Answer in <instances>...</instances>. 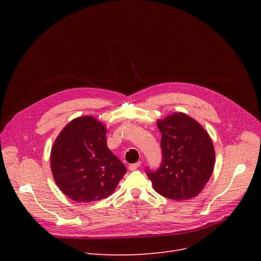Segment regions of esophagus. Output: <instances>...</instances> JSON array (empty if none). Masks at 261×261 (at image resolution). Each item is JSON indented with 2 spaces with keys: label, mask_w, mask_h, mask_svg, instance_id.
<instances>
[{
  "label": "esophagus",
  "mask_w": 261,
  "mask_h": 261,
  "mask_svg": "<svg viewBox=\"0 0 261 261\" xmlns=\"http://www.w3.org/2000/svg\"><path fill=\"white\" fill-rule=\"evenodd\" d=\"M140 166H141V162L134 163V164H130V165H129V169H130L131 171H132V170H136Z\"/></svg>",
  "instance_id": "1"
}]
</instances>
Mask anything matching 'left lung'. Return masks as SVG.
I'll use <instances>...</instances> for the list:
<instances>
[{
    "mask_svg": "<svg viewBox=\"0 0 261 261\" xmlns=\"http://www.w3.org/2000/svg\"><path fill=\"white\" fill-rule=\"evenodd\" d=\"M162 133L163 162L160 169L147 175L154 190L171 200L197 197L214 170L216 154L210 134L185 113L176 112L158 119Z\"/></svg>",
    "mask_w": 261,
    "mask_h": 261,
    "instance_id": "8db88e82",
    "label": "left lung"
}]
</instances>
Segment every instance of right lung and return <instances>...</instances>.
Returning <instances> with one entry per match:
<instances>
[{"label": "right lung", "mask_w": 261, "mask_h": 261, "mask_svg": "<svg viewBox=\"0 0 261 261\" xmlns=\"http://www.w3.org/2000/svg\"><path fill=\"white\" fill-rule=\"evenodd\" d=\"M107 128L87 115L71 120L51 147L50 169L62 193L76 202L112 195L127 172L107 146Z\"/></svg>", "instance_id": "1"}]
</instances>
